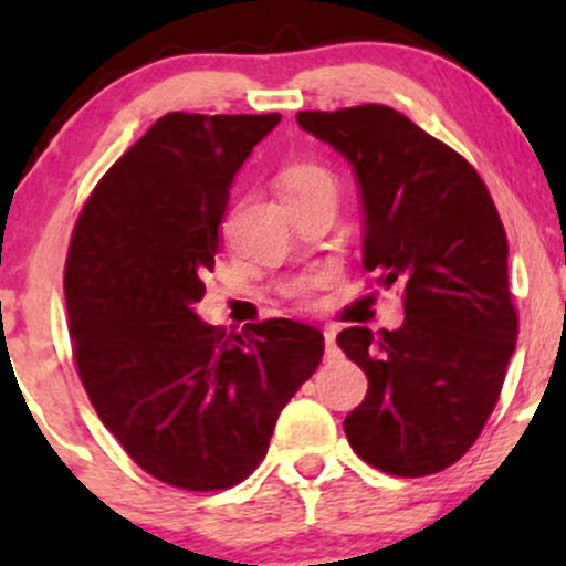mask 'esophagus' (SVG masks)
Returning a JSON list of instances; mask_svg holds the SVG:
<instances>
[{"mask_svg":"<svg viewBox=\"0 0 566 566\" xmlns=\"http://www.w3.org/2000/svg\"><path fill=\"white\" fill-rule=\"evenodd\" d=\"M324 348H327V356H335L337 354L335 329H324Z\"/></svg>","mask_w":566,"mask_h":566,"instance_id":"34e87169","label":"esophagus"}]
</instances>
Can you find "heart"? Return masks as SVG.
Listing matches in <instances>:
<instances>
[{"instance_id": "1", "label": "heart", "mask_w": 566, "mask_h": 566, "mask_svg": "<svg viewBox=\"0 0 566 566\" xmlns=\"http://www.w3.org/2000/svg\"><path fill=\"white\" fill-rule=\"evenodd\" d=\"M322 186H333V180H329V175L316 165H292L282 172V178H279V188H282L284 199L301 197V193L314 191V188ZM314 284L316 279H308V282H301L292 292H295V295H308Z\"/></svg>"}]
</instances>
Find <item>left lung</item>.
I'll return each instance as SVG.
<instances>
[{
    "label": "left lung",
    "mask_w": 566,
    "mask_h": 566,
    "mask_svg": "<svg viewBox=\"0 0 566 566\" xmlns=\"http://www.w3.org/2000/svg\"><path fill=\"white\" fill-rule=\"evenodd\" d=\"M297 125L354 167L365 269L378 271L382 287H405L399 329L337 335L369 380L343 420L348 444L391 476L437 473L482 433L516 348L495 201L458 151L388 106L301 112Z\"/></svg>",
    "instance_id": "obj_1"
}]
</instances>
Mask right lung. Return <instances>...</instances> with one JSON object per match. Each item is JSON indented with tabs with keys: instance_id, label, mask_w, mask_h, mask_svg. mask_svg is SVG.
<instances>
[{
	"instance_id": "right-lung-1",
	"label": "right lung",
	"mask_w": 566,
	"mask_h": 566,
	"mask_svg": "<svg viewBox=\"0 0 566 566\" xmlns=\"http://www.w3.org/2000/svg\"><path fill=\"white\" fill-rule=\"evenodd\" d=\"M279 119L161 116L103 175L71 237L63 290L84 391L129 458L180 490L250 476L324 354L308 324L237 335L193 311L233 178Z\"/></svg>"
}]
</instances>
